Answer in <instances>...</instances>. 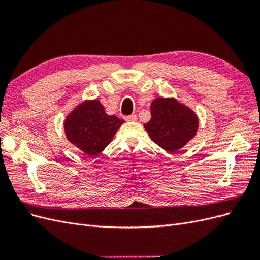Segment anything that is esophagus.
Here are the masks:
<instances>
[{"mask_svg": "<svg viewBox=\"0 0 260 260\" xmlns=\"http://www.w3.org/2000/svg\"><path fill=\"white\" fill-rule=\"evenodd\" d=\"M137 119H138V117L136 115H129V116L124 117L125 121H137Z\"/></svg>", "mask_w": 260, "mask_h": 260, "instance_id": "obj_1", "label": "esophagus"}]
</instances>
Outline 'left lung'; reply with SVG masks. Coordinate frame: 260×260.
<instances>
[{"instance_id":"left-lung-1","label":"left lung","mask_w":260,"mask_h":260,"mask_svg":"<svg viewBox=\"0 0 260 260\" xmlns=\"http://www.w3.org/2000/svg\"><path fill=\"white\" fill-rule=\"evenodd\" d=\"M152 118L144 128L153 142L175 153L196 135L199 119L187 106L172 98H157L151 104Z\"/></svg>"}]
</instances>
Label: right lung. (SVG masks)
I'll use <instances>...</instances> for the list:
<instances>
[{"label": "right lung", "instance_id": "1", "mask_svg": "<svg viewBox=\"0 0 260 260\" xmlns=\"http://www.w3.org/2000/svg\"><path fill=\"white\" fill-rule=\"evenodd\" d=\"M123 122L115 115H107L99 100H91L78 105L66 117L64 129L70 143L94 156L112 142Z\"/></svg>", "mask_w": 260, "mask_h": 260}]
</instances>
